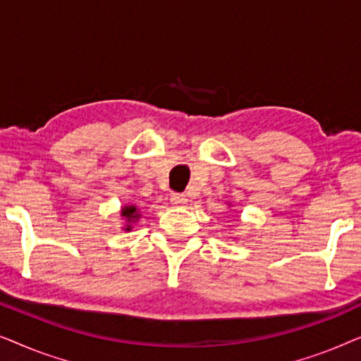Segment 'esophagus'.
Returning <instances> with one entry per match:
<instances>
[{"instance_id":"obj_1","label":"esophagus","mask_w":361,"mask_h":361,"mask_svg":"<svg viewBox=\"0 0 361 361\" xmlns=\"http://www.w3.org/2000/svg\"><path fill=\"white\" fill-rule=\"evenodd\" d=\"M171 202L172 205L176 207H184L187 204V197L185 194H179V192H176V194L171 195Z\"/></svg>"}]
</instances>
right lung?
I'll list each match as a JSON object with an SVG mask.
<instances>
[{"instance_id": "obj_1", "label": "right lung", "mask_w": 361, "mask_h": 361, "mask_svg": "<svg viewBox=\"0 0 361 361\" xmlns=\"http://www.w3.org/2000/svg\"><path fill=\"white\" fill-rule=\"evenodd\" d=\"M121 216H125V220H126V224H128L125 226V230L130 231L131 230V224H135V221H137V219H140L141 214H140V210L136 209V205H125L121 209Z\"/></svg>"}]
</instances>
